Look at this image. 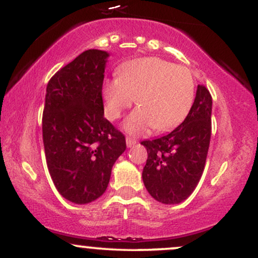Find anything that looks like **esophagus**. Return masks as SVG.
I'll list each match as a JSON object with an SVG mask.
<instances>
[{"instance_id": "obj_1", "label": "esophagus", "mask_w": 258, "mask_h": 258, "mask_svg": "<svg viewBox=\"0 0 258 258\" xmlns=\"http://www.w3.org/2000/svg\"><path fill=\"white\" fill-rule=\"evenodd\" d=\"M136 143H137V141H136L135 138H132V137H126V144H127V147H128V148L133 147V145H135Z\"/></svg>"}]
</instances>
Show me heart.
I'll return each instance as SVG.
<instances>
[{
  "mask_svg": "<svg viewBox=\"0 0 258 258\" xmlns=\"http://www.w3.org/2000/svg\"><path fill=\"white\" fill-rule=\"evenodd\" d=\"M105 115L117 120L133 102L138 108L123 123L133 136L147 135L151 128L167 131L179 125L190 111L195 82L186 67L160 57H142L123 63L119 78L103 85Z\"/></svg>",
  "mask_w": 258,
  "mask_h": 258,
  "instance_id": "heart-1",
  "label": "heart"
}]
</instances>
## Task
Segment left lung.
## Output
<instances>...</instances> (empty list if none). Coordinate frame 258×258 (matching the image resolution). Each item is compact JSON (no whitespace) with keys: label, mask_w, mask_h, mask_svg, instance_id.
I'll use <instances>...</instances> for the list:
<instances>
[{"label":"left lung","mask_w":258,"mask_h":258,"mask_svg":"<svg viewBox=\"0 0 258 258\" xmlns=\"http://www.w3.org/2000/svg\"><path fill=\"white\" fill-rule=\"evenodd\" d=\"M210 92L197 86L187 116L168 135L143 141L148 160L143 181L151 197L163 204H178L194 192L203 174L212 136Z\"/></svg>","instance_id":"obj_1"}]
</instances>
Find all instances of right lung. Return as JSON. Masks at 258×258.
Masks as SVG:
<instances>
[{
	"mask_svg": "<svg viewBox=\"0 0 258 258\" xmlns=\"http://www.w3.org/2000/svg\"><path fill=\"white\" fill-rule=\"evenodd\" d=\"M107 51L90 49L57 71L46 86L42 130L46 166L62 197L86 204L104 194L125 136L104 117Z\"/></svg>",
	"mask_w": 258,
	"mask_h": 258,
	"instance_id": "right-lung-1",
	"label": "right lung"
}]
</instances>
